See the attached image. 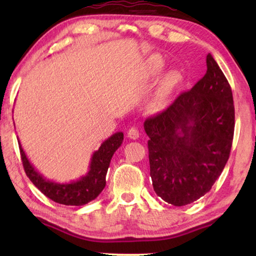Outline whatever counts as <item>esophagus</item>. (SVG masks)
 Segmentation results:
<instances>
[{
  "label": "esophagus",
  "mask_w": 256,
  "mask_h": 256,
  "mask_svg": "<svg viewBox=\"0 0 256 256\" xmlns=\"http://www.w3.org/2000/svg\"><path fill=\"white\" fill-rule=\"evenodd\" d=\"M128 136L132 140H138V136H140V133H138V130L136 128H131L128 131Z\"/></svg>",
  "instance_id": "34e87169"
}]
</instances>
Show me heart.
Listing matches in <instances>:
<instances>
[{
    "label": "heart",
    "instance_id": "obj_1",
    "mask_svg": "<svg viewBox=\"0 0 256 256\" xmlns=\"http://www.w3.org/2000/svg\"><path fill=\"white\" fill-rule=\"evenodd\" d=\"M164 68V62L159 56H152L148 62L150 76H158ZM180 82V74L177 71H168L159 81L152 98L150 100V108L154 112H160L167 107L172 92Z\"/></svg>",
    "mask_w": 256,
    "mask_h": 256
}]
</instances>
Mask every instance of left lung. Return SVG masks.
Returning <instances> with one entry per match:
<instances>
[{"label":"left lung","mask_w":256,"mask_h":256,"mask_svg":"<svg viewBox=\"0 0 256 256\" xmlns=\"http://www.w3.org/2000/svg\"><path fill=\"white\" fill-rule=\"evenodd\" d=\"M206 73L160 114L146 120L150 176L157 196L172 206L209 192L230 154L235 108L226 76L212 55Z\"/></svg>","instance_id":"1"}]
</instances>
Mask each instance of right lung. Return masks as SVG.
Returning <instances> with one entry per match:
<instances>
[{"label": "right lung", "instance_id": "add662e5", "mask_svg": "<svg viewBox=\"0 0 256 256\" xmlns=\"http://www.w3.org/2000/svg\"><path fill=\"white\" fill-rule=\"evenodd\" d=\"M123 138V132H116L104 141L100 148L92 154L88 172L79 180L68 183H58L42 176L29 162L19 140L18 142L26 174L44 196L60 204L84 206L94 200L105 188L106 174L110 159L122 144Z\"/></svg>", "mask_w": 256, "mask_h": 256}]
</instances>
